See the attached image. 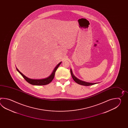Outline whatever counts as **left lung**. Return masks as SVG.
Wrapping results in <instances>:
<instances>
[{
  "label": "left lung",
  "instance_id": "1",
  "mask_svg": "<svg viewBox=\"0 0 128 128\" xmlns=\"http://www.w3.org/2000/svg\"><path fill=\"white\" fill-rule=\"evenodd\" d=\"M70 73L71 76L72 77L74 81L78 84H81V85H83L84 86H92V85H93V84L98 83H89V82H83V81L80 80L79 79H77L76 77H75L74 76L73 74L72 73V71L71 70H70Z\"/></svg>",
  "mask_w": 128,
  "mask_h": 128
}]
</instances>
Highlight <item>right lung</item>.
Segmentation results:
<instances>
[{"label": "right lung", "mask_w": 128, "mask_h": 128, "mask_svg": "<svg viewBox=\"0 0 128 128\" xmlns=\"http://www.w3.org/2000/svg\"><path fill=\"white\" fill-rule=\"evenodd\" d=\"M61 64V62L56 66V67L55 68L53 72H52V74L48 77L45 78V79H40V80H34V79H29V78H27V77L24 76V75L23 74H22L17 68H16V70H17L19 72V73L22 75V77L24 78V80L27 82L30 83V84L36 85V86H43V85L48 84L51 82H52V80L54 77L55 72Z\"/></svg>", "instance_id": "1"}]
</instances>
